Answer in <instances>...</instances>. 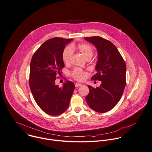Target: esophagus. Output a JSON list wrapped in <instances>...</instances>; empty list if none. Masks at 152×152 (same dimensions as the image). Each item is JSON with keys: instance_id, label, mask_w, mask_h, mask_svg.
Returning <instances> with one entry per match:
<instances>
[{"instance_id": "34e87169", "label": "esophagus", "mask_w": 152, "mask_h": 152, "mask_svg": "<svg viewBox=\"0 0 152 152\" xmlns=\"http://www.w3.org/2000/svg\"><path fill=\"white\" fill-rule=\"evenodd\" d=\"M75 86L76 88H78V87H79V86H82V85H81V84H80V83H75Z\"/></svg>"}]
</instances>
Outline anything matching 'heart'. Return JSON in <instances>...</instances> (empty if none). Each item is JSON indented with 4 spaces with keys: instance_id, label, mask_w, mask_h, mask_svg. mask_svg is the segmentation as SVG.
<instances>
[{
    "instance_id": "heart-1",
    "label": "heart",
    "mask_w": 152,
    "mask_h": 152,
    "mask_svg": "<svg viewBox=\"0 0 152 152\" xmlns=\"http://www.w3.org/2000/svg\"><path fill=\"white\" fill-rule=\"evenodd\" d=\"M78 49L86 59L91 58L94 54L92 48L88 43H83L75 45H71L70 46L66 48L62 53V59L65 64H68L70 62L71 57L73 54V50ZM72 77L77 81H82L86 77V73L80 69L76 68L72 72Z\"/></svg>"
}]
</instances>
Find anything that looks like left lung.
I'll return each mask as SVG.
<instances>
[{"label":"left lung","instance_id":"1","mask_svg":"<svg viewBox=\"0 0 152 152\" xmlns=\"http://www.w3.org/2000/svg\"><path fill=\"white\" fill-rule=\"evenodd\" d=\"M85 39L96 47L98 55L95 66L96 74L91 79L102 81L100 86L96 88L88 86L89 93L86 100L91 109L104 113L112 109L122 96L126 84V63L110 41L99 36Z\"/></svg>","mask_w":152,"mask_h":152}]
</instances>
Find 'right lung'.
Returning <instances> with one entry per match:
<instances>
[{
	"mask_svg": "<svg viewBox=\"0 0 152 152\" xmlns=\"http://www.w3.org/2000/svg\"><path fill=\"white\" fill-rule=\"evenodd\" d=\"M72 39L55 37L44 42L32 56L29 72V87L40 109L56 116L66 110L75 89L73 82L66 81L62 88L56 85L64 63L62 53Z\"/></svg>",
	"mask_w": 152,
	"mask_h": 152,
	"instance_id": "obj_1",
	"label": "right lung"
}]
</instances>
